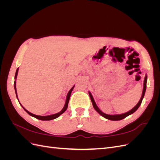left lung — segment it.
<instances>
[{
  "label": "left lung",
  "mask_w": 160,
  "mask_h": 160,
  "mask_svg": "<svg viewBox=\"0 0 160 160\" xmlns=\"http://www.w3.org/2000/svg\"><path fill=\"white\" fill-rule=\"evenodd\" d=\"M147 78H148V76H147V75H146V77H145V78H144V81H143V92H142V97H141V99H140V100L139 101V102L138 103V104L135 105L132 109H131L130 111H128V112L125 113H122V114H119V115H108V114L104 113L103 112H102V111H101L99 109V108L98 107V105H96V103L95 102V100H94V99L93 98V96H92V95H91V93H90V92H89V96H90L91 102H92V104H93V106L94 109L96 110V111H98V112L101 116H103V118L108 119H109V120H112V121L122 120V119L125 118L126 117H128V115L133 113L135 111L139 108L140 105H141V103L142 102V100L143 99V97H144V95H145V93H146V90Z\"/></svg>",
  "instance_id": "1"
}]
</instances>
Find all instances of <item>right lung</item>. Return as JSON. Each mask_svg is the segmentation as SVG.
<instances>
[{"mask_svg": "<svg viewBox=\"0 0 160 160\" xmlns=\"http://www.w3.org/2000/svg\"><path fill=\"white\" fill-rule=\"evenodd\" d=\"M18 68H17V71H16V73H15V76H14V79H17V74H18ZM75 85L72 87V88L69 90V91L68 92V93H67V98H66V101H65V105L63 108H62V109L60 111V112L57 113H55V114H52V115H47V116H41V115H35L33 114L31 112H29V111H27L25 108L23 107V106L21 104V105L22 106V108L24 109V110H25L26 112L28 114L30 115L31 116H32V117H34L35 118L38 119H40V120H42V121H48V120H52V119H56L58 117H59V116L62 114L65 111L67 110V107H68V103H69V99H70V96H71V92L72 91V89H73ZM14 90H15V93H16V95H17V98L18 99V97H17V88H16V81L14 82ZM19 102V101H18Z\"/></svg>", "mask_w": 160, "mask_h": 160, "instance_id": "add662e5", "label": "right lung"}]
</instances>
